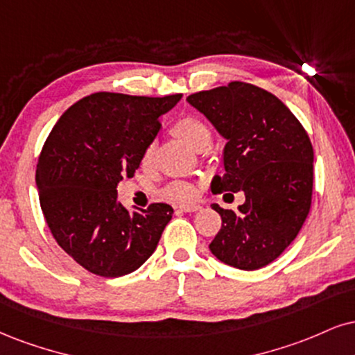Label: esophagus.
I'll return each mask as SVG.
<instances>
[{
	"label": "esophagus",
	"instance_id": "obj_1",
	"mask_svg": "<svg viewBox=\"0 0 355 355\" xmlns=\"http://www.w3.org/2000/svg\"><path fill=\"white\" fill-rule=\"evenodd\" d=\"M178 208L185 213H195V211H198L202 207H200V205H180Z\"/></svg>",
	"mask_w": 355,
	"mask_h": 355
}]
</instances>
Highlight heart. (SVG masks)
<instances>
[{
  "instance_id": "obj_1",
  "label": "heart",
  "mask_w": 355,
  "mask_h": 355,
  "mask_svg": "<svg viewBox=\"0 0 355 355\" xmlns=\"http://www.w3.org/2000/svg\"><path fill=\"white\" fill-rule=\"evenodd\" d=\"M173 134L180 137L185 144H189L190 147L196 148V150H203L208 144H210L211 132L210 127L207 125V122L202 121V119L193 117V115H189V117H183L173 125ZM153 155H155V145H148L145 147L142 153V165L150 166L153 162ZM164 195L166 198L173 200V202H191V200L196 198L198 195V185L193 182L187 180H175L170 182L168 185L164 189Z\"/></svg>"
}]
</instances>
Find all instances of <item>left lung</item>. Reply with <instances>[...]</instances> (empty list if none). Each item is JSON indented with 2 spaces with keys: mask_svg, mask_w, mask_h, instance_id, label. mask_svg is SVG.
Wrapping results in <instances>:
<instances>
[{
  "mask_svg": "<svg viewBox=\"0 0 355 355\" xmlns=\"http://www.w3.org/2000/svg\"><path fill=\"white\" fill-rule=\"evenodd\" d=\"M187 101L226 139L225 175L213 178L211 191L246 196L236 211L213 203L223 223L211 253L238 270H259L291 245L311 210L309 135L283 102L253 84L234 80Z\"/></svg>",
  "mask_w": 355,
  "mask_h": 355,
  "instance_id": "obj_1",
  "label": "left lung"
}]
</instances>
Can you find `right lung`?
<instances>
[{"label": "right lung", "mask_w": 355, "mask_h": 355, "mask_svg": "<svg viewBox=\"0 0 355 355\" xmlns=\"http://www.w3.org/2000/svg\"><path fill=\"white\" fill-rule=\"evenodd\" d=\"M180 99L96 92L71 105L46 139L36 166L42 215L58 245L89 272L129 275L159 245L173 208L129 211L117 185L135 173L160 117Z\"/></svg>", "instance_id": "1"}]
</instances>
